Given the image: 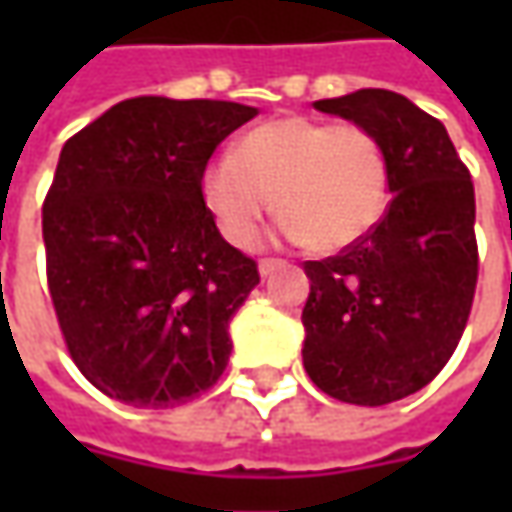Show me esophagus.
<instances>
[{
  "label": "esophagus",
  "instance_id": "1",
  "mask_svg": "<svg viewBox=\"0 0 512 512\" xmlns=\"http://www.w3.org/2000/svg\"><path fill=\"white\" fill-rule=\"evenodd\" d=\"M282 265H285L282 259H262V262H259V273H262V276H270L273 270H279Z\"/></svg>",
  "mask_w": 512,
  "mask_h": 512
}]
</instances>
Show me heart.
<instances>
[{
    "instance_id": "heart-1",
    "label": "heart",
    "mask_w": 512,
    "mask_h": 512,
    "mask_svg": "<svg viewBox=\"0 0 512 512\" xmlns=\"http://www.w3.org/2000/svg\"><path fill=\"white\" fill-rule=\"evenodd\" d=\"M199 193L230 245H256L276 205L299 245L339 253L384 219L390 156L364 125L279 116L239 136L230 156L207 162Z\"/></svg>"
}]
</instances>
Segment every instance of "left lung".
Instances as JSON below:
<instances>
[{"instance_id": "left-lung-1", "label": "left lung", "mask_w": 512, "mask_h": 512, "mask_svg": "<svg viewBox=\"0 0 512 512\" xmlns=\"http://www.w3.org/2000/svg\"><path fill=\"white\" fill-rule=\"evenodd\" d=\"M313 105L382 139L393 199L362 242L305 262V370L339 402H399L450 362L473 307L479 247L470 170L442 122L402 93L364 88Z\"/></svg>"}]
</instances>
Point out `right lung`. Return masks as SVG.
I'll return each mask as SVG.
<instances>
[{"instance_id":"right-lung-1","label":"right lung","mask_w":512,"mask_h":512,"mask_svg":"<svg viewBox=\"0 0 512 512\" xmlns=\"http://www.w3.org/2000/svg\"><path fill=\"white\" fill-rule=\"evenodd\" d=\"M256 113L136 96L59 153L42 205L48 290L70 359L110 399L162 410L225 373L227 325L259 267L222 239L199 179Z\"/></svg>"}]
</instances>
